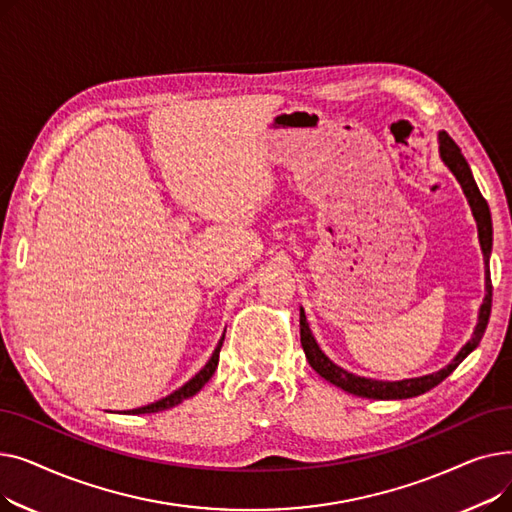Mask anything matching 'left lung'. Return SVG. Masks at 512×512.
<instances>
[{"label":"left lung","mask_w":512,"mask_h":512,"mask_svg":"<svg viewBox=\"0 0 512 512\" xmlns=\"http://www.w3.org/2000/svg\"><path fill=\"white\" fill-rule=\"evenodd\" d=\"M440 155L444 159V164L450 168V172L456 176V180L461 182L463 191L469 199L471 211L477 220V230H479V242H481V251H483V259H486V299H483V305L479 309V321L477 328L471 336V340L461 348V353L454 357V361L432 373V375H423V378H415V380H402V382H380V380H367V378H359L355 373H348L346 369L334 365L321 348L317 346L309 324L305 311L301 309V344L303 351L307 355L309 365L326 378L328 382H332L334 386L342 388L344 392H351L355 396H363V398H373V400H394V398H411V396H419L427 390H432L434 386H438L440 382H444L448 375L463 363V359L473 351V348L481 342L483 332L488 328L490 321V311H492V278H490V253H492V215H490V207L488 201L483 199V195L479 193V188L473 180L471 168L467 164V159L463 157L459 145H456L446 132H440Z\"/></svg>","instance_id":"1"}]
</instances>
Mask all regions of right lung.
<instances>
[{
    "label": "right lung",
    "mask_w": 512,
    "mask_h": 512,
    "mask_svg": "<svg viewBox=\"0 0 512 512\" xmlns=\"http://www.w3.org/2000/svg\"><path fill=\"white\" fill-rule=\"evenodd\" d=\"M222 344H224V336H222L220 344L215 346V351H213L211 359L207 361V365H205V367L195 375L193 380H188L182 388H178L176 392H172V394H170V396H166V398H161V400L153 402V405H147V407H141V409H132V411H128V413H132V415H141V413H157V411H166V409H172V407L180 405L182 400L195 396V394H197V392H199V390L209 382V378L213 375L215 367H218Z\"/></svg>",
    "instance_id": "right-lung-1"
}]
</instances>
